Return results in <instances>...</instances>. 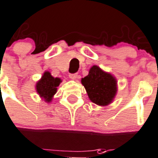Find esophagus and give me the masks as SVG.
Wrapping results in <instances>:
<instances>
[{
  "instance_id": "obj_1",
  "label": "esophagus",
  "mask_w": 158,
  "mask_h": 158,
  "mask_svg": "<svg viewBox=\"0 0 158 158\" xmlns=\"http://www.w3.org/2000/svg\"><path fill=\"white\" fill-rule=\"evenodd\" d=\"M69 77L71 78V79H73V80H75V79H77V73H70L69 74Z\"/></svg>"
}]
</instances>
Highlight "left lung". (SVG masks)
Segmentation results:
<instances>
[{
    "instance_id": "8db88e82",
    "label": "left lung",
    "mask_w": 158,
    "mask_h": 158,
    "mask_svg": "<svg viewBox=\"0 0 158 158\" xmlns=\"http://www.w3.org/2000/svg\"><path fill=\"white\" fill-rule=\"evenodd\" d=\"M89 99L98 105L105 106L112 102L117 93V81L99 67L93 66L89 74L81 79Z\"/></svg>"
}]
</instances>
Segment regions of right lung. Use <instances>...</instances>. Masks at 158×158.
<instances>
[{
  "label": "right lung",
  "instance_id": "add662e5",
  "mask_svg": "<svg viewBox=\"0 0 158 158\" xmlns=\"http://www.w3.org/2000/svg\"><path fill=\"white\" fill-rule=\"evenodd\" d=\"M61 82L59 78L53 77L49 72H45L37 84L36 91L46 102H50L53 95L57 91V87Z\"/></svg>",
  "mask_w": 158,
  "mask_h": 158
}]
</instances>
